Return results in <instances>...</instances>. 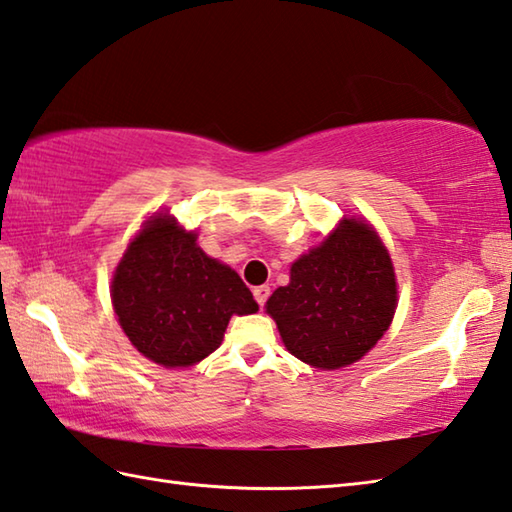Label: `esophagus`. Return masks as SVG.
Segmentation results:
<instances>
[{"mask_svg":"<svg viewBox=\"0 0 512 512\" xmlns=\"http://www.w3.org/2000/svg\"><path fill=\"white\" fill-rule=\"evenodd\" d=\"M253 295H255V301L259 303V306L264 308L268 297H270V288H268V286H257V288L253 290Z\"/></svg>","mask_w":512,"mask_h":512,"instance_id":"esophagus-1","label":"esophagus"}]
</instances>
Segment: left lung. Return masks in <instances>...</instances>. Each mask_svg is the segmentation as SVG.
<instances>
[{
  "mask_svg": "<svg viewBox=\"0 0 512 512\" xmlns=\"http://www.w3.org/2000/svg\"><path fill=\"white\" fill-rule=\"evenodd\" d=\"M266 312L292 356L312 367L356 363L378 343L396 312V275L372 226L343 220L319 248L297 259L290 284Z\"/></svg>",
  "mask_w": 512,
  "mask_h": 512,
  "instance_id": "1",
  "label": "left lung"
}]
</instances>
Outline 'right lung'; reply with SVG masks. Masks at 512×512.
Returning <instances> with one entry per match:
<instances>
[{"mask_svg": "<svg viewBox=\"0 0 512 512\" xmlns=\"http://www.w3.org/2000/svg\"><path fill=\"white\" fill-rule=\"evenodd\" d=\"M112 303L136 350L162 367H189L220 347L233 314L259 310L235 270L206 257L171 215L149 220L127 246Z\"/></svg>", "mask_w": 512, "mask_h": 512, "instance_id": "obj_1", "label": "right lung"}]
</instances>
